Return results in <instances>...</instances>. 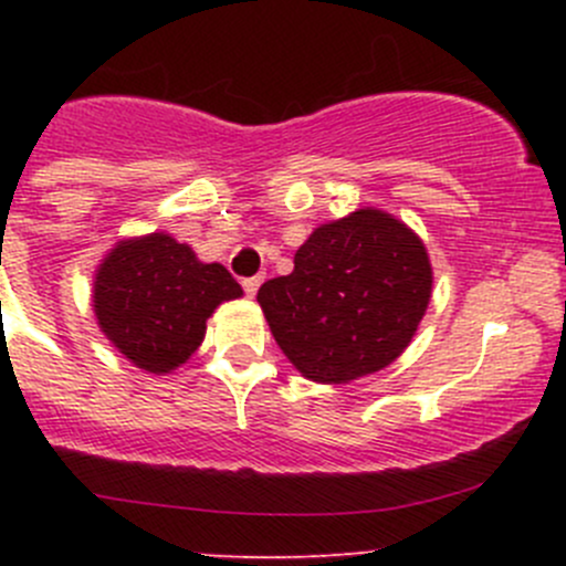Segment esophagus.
Returning a JSON list of instances; mask_svg holds the SVG:
<instances>
[{"label":"esophagus","mask_w":566,"mask_h":566,"mask_svg":"<svg viewBox=\"0 0 566 566\" xmlns=\"http://www.w3.org/2000/svg\"><path fill=\"white\" fill-rule=\"evenodd\" d=\"M260 282H262L260 276L243 279V290H247V295H249V298H254V295H256V290H260Z\"/></svg>","instance_id":"1"}]
</instances>
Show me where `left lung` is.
I'll return each mask as SVG.
<instances>
[{"label":"left lung","instance_id":"1","mask_svg":"<svg viewBox=\"0 0 566 566\" xmlns=\"http://www.w3.org/2000/svg\"><path fill=\"white\" fill-rule=\"evenodd\" d=\"M293 262L256 301L304 378L350 384L402 356L432 298L430 254L405 221L358 208L315 227Z\"/></svg>","mask_w":566,"mask_h":566}]
</instances>
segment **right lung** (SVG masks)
Masks as SVG:
<instances>
[{
  "label": "right lung",
  "instance_id": "1",
  "mask_svg": "<svg viewBox=\"0 0 566 566\" xmlns=\"http://www.w3.org/2000/svg\"><path fill=\"white\" fill-rule=\"evenodd\" d=\"M243 290L221 262H202L167 232L123 238L93 279L98 328L123 358L150 375H169L202 345L208 317Z\"/></svg>",
  "mask_w": 566,
  "mask_h": 566
}]
</instances>
